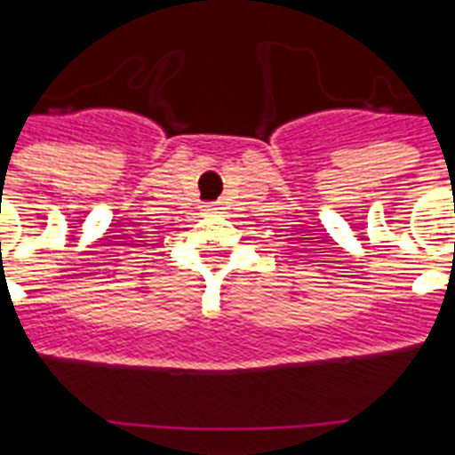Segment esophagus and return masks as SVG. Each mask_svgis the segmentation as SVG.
I'll return each instance as SVG.
<instances>
[{"mask_svg": "<svg viewBox=\"0 0 455 455\" xmlns=\"http://www.w3.org/2000/svg\"><path fill=\"white\" fill-rule=\"evenodd\" d=\"M219 209V204H204V212H207V214H216Z\"/></svg>", "mask_w": 455, "mask_h": 455, "instance_id": "1", "label": "esophagus"}]
</instances>
